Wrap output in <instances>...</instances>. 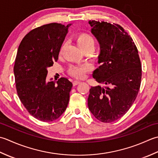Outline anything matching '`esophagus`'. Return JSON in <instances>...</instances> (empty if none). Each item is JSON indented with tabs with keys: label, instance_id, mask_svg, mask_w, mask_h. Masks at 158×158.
Here are the masks:
<instances>
[{
	"label": "esophagus",
	"instance_id": "esophagus-1",
	"mask_svg": "<svg viewBox=\"0 0 158 158\" xmlns=\"http://www.w3.org/2000/svg\"><path fill=\"white\" fill-rule=\"evenodd\" d=\"M80 82V80H74V81L73 82V85L76 86V85H78V84H79Z\"/></svg>",
	"mask_w": 158,
	"mask_h": 158
}]
</instances>
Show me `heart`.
Segmentation results:
<instances>
[{
  "label": "heart",
  "instance_id": "b5f03b06",
  "mask_svg": "<svg viewBox=\"0 0 158 158\" xmlns=\"http://www.w3.org/2000/svg\"><path fill=\"white\" fill-rule=\"evenodd\" d=\"M76 42L78 47L82 51L87 48H93L94 40L91 35L87 33H80L76 37ZM91 69V66L88 64H84L82 65L71 66L69 72L72 76L76 78H82L85 77V73Z\"/></svg>",
  "mask_w": 158,
  "mask_h": 158
}]
</instances>
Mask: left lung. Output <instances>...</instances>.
<instances>
[{
    "mask_svg": "<svg viewBox=\"0 0 158 158\" xmlns=\"http://www.w3.org/2000/svg\"><path fill=\"white\" fill-rule=\"evenodd\" d=\"M89 24L100 48V66L93 77L108 85L91 86L89 109L99 121L111 123L123 117L136 98L142 76L140 58L132 39L121 26L95 20Z\"/></svg>",
    "mask_w": 158,
    "mask_h": 158,
    "instance_id": "obj_1",
    "label": "left lung"
}]
</instances>
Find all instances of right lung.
Instances as JSON below:
<instances>
[{
  "mask_svg": "<svg viewBox=\"0 0 158 158\" xmlns=\"http://www.w3.org/2000/svg\"><path fill=\"white\" fill-rule=\"evenodd\" d=\"M71 25L50 23L35 28L18 47L14 67L18 97L28 112L41 121L57 119L68 105L72 82L66 78L48 82L46 77Z\"/></svg>",
  "mask_w": 158,
  "mask_h": 158,
  "instance_id": "1",
  "label": "right lung"
}]
</instances>
